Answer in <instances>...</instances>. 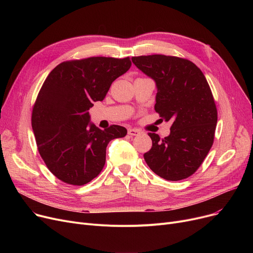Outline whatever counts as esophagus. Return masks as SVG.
<instances>
[{
  "label": "esophagus",
  "instance_id": "esophagus-1",
  "mask_svg": "<svg viewBox=\"0 0 253 253\" xmlns=\"http://www.w3.org/2000/svg\"><path fill=\"white\" fill-rule=\"evenodd\" d=\"M128 134L131 135V136H136L138 134H140V131L138 129H135V128H131L128 130Z\"/></svg>",
  "mask_w": 253,
  "mask_h": 253
}]
</instances>
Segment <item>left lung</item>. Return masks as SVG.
<instances>
[{
	"label": "left lung",
	"mask_w": 253,
	"mask_h": 253,
	"mask_svg": "<svg viewBox=\"0 0 253 253\" xmlns=\"http://www.w3.org/2000/svg\"><path fill=\"white\" fill-rule=\"evenodd\" d=\"M131 59L155 81V111L172 123L170 134L163 139L149 133L153 145L144 160L166 180L187 178L200 167L213 143L217 111L207 80L188 59L161 54Z\"/></svg>",
	"instance_id": "8db88e82"
}]
</instances>
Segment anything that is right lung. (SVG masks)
<instances>
[{
    "mask_svg": "<svg viewBox=\"0 0 253 253\" xmlns=\"http://www.w3.org/2000/svg\"><path fill=\"white\" fill-rule=\"evenodd\" d=\"M130 66L129 57H89L61 62L46 78L34 105L32 127L40 155L58 179L88 183L102 170L109 142L127 134L119 125L97 128L88 111Z\"/></svg>",
    "mask_w": 253,
    "mask_h": 253,
    "instance_id": "right-lung-1",
    "label": "right lung"
}]
</instances>
